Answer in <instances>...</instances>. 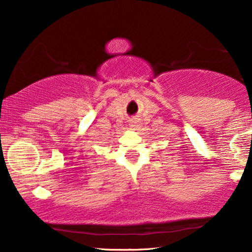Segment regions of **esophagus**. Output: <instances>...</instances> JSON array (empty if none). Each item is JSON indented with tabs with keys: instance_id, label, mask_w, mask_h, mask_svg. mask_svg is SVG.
I'll return each mask as SVG.
<instances>
[{
	"instance_id": "34e87169",
	"label": "esophagus",
	"mask_w": 252,
	"mask_h": 252,
	"mask_svg": "<svg viewBox=\"0 0 252 252\" xmlns=\"http://www.w3.org/2000/svg\"><path fill=\"white\" fill-rule=\"evenodd\" d=\"M130 126H131V128H137V126H138V122L136 120H131L130 121V124H129Z\"/></svg>"
}]
</instances>
